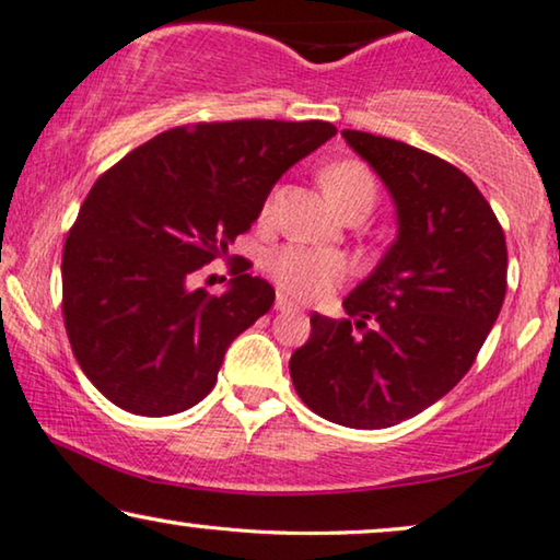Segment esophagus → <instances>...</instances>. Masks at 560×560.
Returning a JSON list of instances; mask_svg holds the SVG:
<instances>
[{"label":"esophagus","instance_id":"obj_1","mask_svg":"<svg viewBox=\"0 0 560 560\" xmlns=\"http://www.w3.org/2000/svg\"><path fill=\"white\" fill-rule=\"evenodd\" d=\"M277 312H287V314H291V312H299V306L291 302L289 296H283V294H279L277 296Z\"/></svg>","mask_w":560,"mask_h":560}]
</instances>
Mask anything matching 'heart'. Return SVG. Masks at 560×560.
I'll use <instances>...</instances> for the list:
<instances>
[{"label": "heart", "instance_id": "b5f03b06", "mask_svg": "<svg viewBox=\"0 0 560 560\" xmlns=\"http://www.w3.org/2000/svg\"><path fill=\"white\" fill-rule=\"evenodd\" d=\"M322 185L335 202V208L345 212L355 202H375V177L360 162H337L322 172ZM273 200L266 205L271 212ZM266 269L281 291L296 299H317L332 291L348 273V264L332 250L283 246L266 258Z\"/></svg>", "mask_w": 560, "mask_h": 560}]
</instances>
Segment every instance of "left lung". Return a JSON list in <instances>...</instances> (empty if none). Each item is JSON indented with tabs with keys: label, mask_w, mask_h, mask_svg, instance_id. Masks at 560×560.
<instances>
[{
	"label": "left lung",
	"mask_w": 560,
	"mask_h": 560,
	"mask_svg": "<svg viewBox=\"0 0 560 560\" xmlns=\"http://www.w3.org/2000/svg\"><path fill=\"white\" fill-rule=\"evenodd\" d=\"M342 137L388 190L396 241L342 302L348 319L312 314L310 340L289 370L322 419L388 429L467 375L505 302V233L454 164L375 133Z\"/></svg>",
	"instance_id": "1"
}]
</instances>
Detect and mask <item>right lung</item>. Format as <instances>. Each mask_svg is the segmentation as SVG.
Returning <instances> with one entry per match:
<instances>
[{
	"mask_svg": "<svg viewBox=\"0 0 560 560\" xmlns=\"http://www.w3.org/2000/svg\"><path fill=\"white\" fill-rule=\"evenodd\" d=\"M327 121H220L156 133L96 179L62 250V317L85 377L124 411L172 416L208 396L225 350L277 291L238 261L220 296L192 273L228 256Z\"/></svg>",
	"mask_w": 560,
	"mask_h": 560,
	"instance_id": "add662e5",
	"label": "right lung"
}]
</instances>
